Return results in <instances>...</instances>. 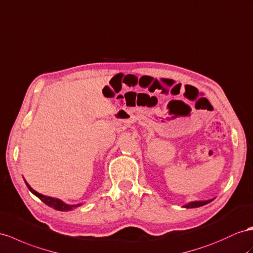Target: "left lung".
<instances>
[{"label": "left lung", "instance_id": "8db88e82", "mask_svg": "<svg viewBox=\"0 0 253 253\" xmlns=\"http://www.w3.org/2000/svg\"><path fill=\"white\" fill-rule=\"evenodd\" d=\"M211 200H206V201H192V202H189L188 204H185L183 207H185V209H196V207H200V206H203V205H206L211 203Z\"/></svg>", "mask_w": 253, "mask_h": 253}]
</instances>
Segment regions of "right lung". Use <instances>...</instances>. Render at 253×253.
Segmentation results:
<instances>
[{
	"instance_id": "obj_1",
	"label": "right lung",
	"mask_w": 253,
	"mask_h": 253,
	"mask_svg": "<svg viewBox=\"0 0 253 253\" xmlns=\"http://www.w3.org/2000/svg\"><path fill=\"white\" fill-rule=\"evenodd\" d=\"M25 184H27L28 188L30 189V191H31L32 193L35 194V196H36L37 198H40L44 204H47L48 206L52 207V209H54V210H56V211H73V210L77 209V207H79L80 205H82V203H79V204H67V203L63 202V201L60 200V199L43 196V194L38 193L37 191H35L27 182H25Z\"/></svg>"
}]
</instances>
